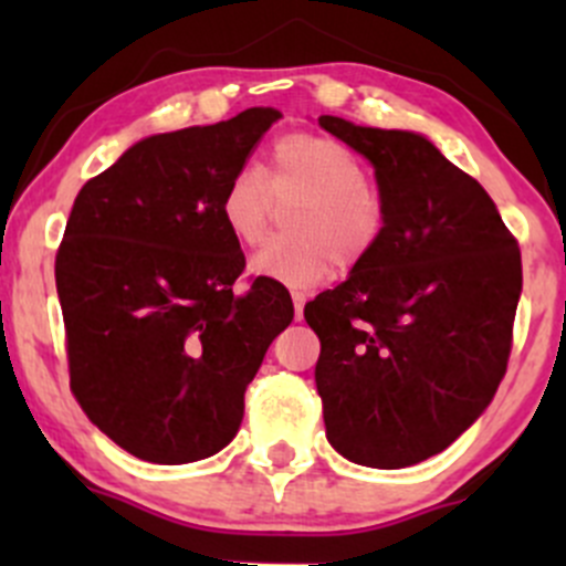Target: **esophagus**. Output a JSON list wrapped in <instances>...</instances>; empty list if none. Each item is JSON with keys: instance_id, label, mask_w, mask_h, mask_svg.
<instances>
[{"instance_id": "obj_1", "label": "esophagus", "mask_w": 566, "mask_h": 566, "mask_svg": "<svg viewBox=\"0 0 566 566\" xmlns=\"http://www.w3.org/2000/svg\"><path fill=\"white\" fill-rule=\"evenodd\" d=\"M293 304H295V317H304V306H306V293H298V290H295L293 293Z\"/></svg>"}]
</instances>
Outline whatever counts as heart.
<instances>
[{
    "label": "heart",
    "instance_id": "1",
    "mask_svg": "<svg viewBox=\"0 0 566 566\" xmlns=\"http://www.w3.org/2000/svg\"><path fill=\"white\" fill-rule=\"evenodd\" d=\"M273 197L298 202L287 216L293 235L276 238L251 256V271L287 287H315L334 273L336 262L358 265L386 227V205L361 158L319 134H287L273 145L271 182L256 167H243L227 180L221 219L243 247L265 238Z\"/></svg>",
    "mask_w": 566,
    "mask_h": 566
}]
</instances>
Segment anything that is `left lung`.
I'll return each mask as SVG.
<instances>
[{
  "mask_svg": "<svg viewBox=\"0 0 566 566\" xmlns=\"http://www.w3.org/2000/svg\"><path fill=\"white\" fill-rule=\"evenodd\" d=\"M317 123L369 158L386 205L375 249L304 310L325 436L358 465H416L458 441L504 380L521 247L488 191L424 136Z\"/></svg>",
  "mask_w": 566,
  "mask_h": 566,
  "instance_id": "obj_1",
  "label": "left lung"
}]
</instances>
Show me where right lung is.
<instances>
[{
  "mask_svg": "<svg viewBox=\"0 0 566 566\" xmlns=\"http://www.w3.org/2000/svg\"><path fill=\"white\" fill-rule=\"evenodd\" d=\"M282 114L247 108L158 134L84 182L56 249L71 391L134 458L205 460L235 438L268 345L293 323L284 284L251 279L221 219L227 180Z\"/></svg>",
  "mask_w": 566,
  "mask_h": 566,
  "instance_id": "obj_1",
  "label": "right lung"
}]
</instances>
